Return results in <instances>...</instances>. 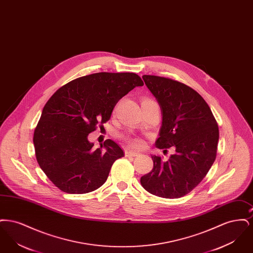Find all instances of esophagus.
Wrapping results in <instances>:
<instances>
[{
    "label": "esophagus",
    "instance_id": "obj_1",
    "mask_svg": "<svg viewBox=\"0 0 253 253\" xmlns=\"http://www.w3.org/2000/svg\"><path fill=\"white\" fill-rule=\"evenodd\" d=\"M139 155L138 152L132 151V150H126L125 151V156L126 157H137Z\"/></svg>",
    "mask_w": 253,
    "mask_h": 253
}]
</instances>
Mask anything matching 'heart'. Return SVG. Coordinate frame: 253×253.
<instances>
[{"label":"heart","instance_id":"b5f03b06","mask_svg":"<svg viewBox=\"0 0 253 253\" xmlns=\"http://www.w3.org/2000/svg\"><path fill=\"white\" fill-rule=\"evenodd\" d=\"M145 100H147V99H145ZM130 142L132 146H135V147H141L143 145V141L140 138H132V139H130Z\"/></svg>","mask_w":253,"mask_h":253}]
</instances>
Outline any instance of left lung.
<instances>
[{"label":"left lung","instance_id":"1","mask_svg":"<svg viewBox=\"0 0 253 253\" xmlns=\"http://www.w3.org/2000/svg\"><path fill=\"white\" fill-rule=\"evenodd\" d=\"M145 84L160 106L162 124L158 149L173 147L167 161L152 155L154 168L141 176L145 190L164 198H179L203 180L216 157L219 130L211 110L193 88L179 82L151 75Z\"/></svg>","mask_w":253,"mask_h":253}]
</instances>
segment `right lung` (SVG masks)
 <instances>
[{"label":"right lung","mask_w":253,"mask_h":253,"mask_svg":"<svg viewBox=\"0 0 253 253\" xmlns=\"http://www.w3.org/2000/svg\"><path fill=\"white\" fill-rule=\"evenodd\" d=\"M134 73H96L63 85L49 98L33 142L41 169L62 192H93L107 180L113 163L124 153L107 139L94 149L88 134L111 118L119 100L143 86Z\"/></svg>","instance_id":"1"}]
</instances>
